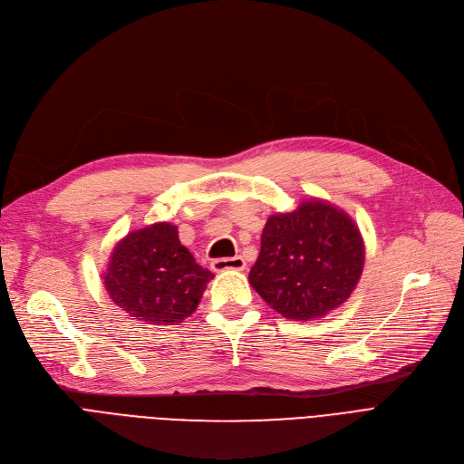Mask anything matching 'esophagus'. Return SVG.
<instances>
[{
    "instance_id": "obj_1",
    "label": "esophagus",
    "mask_w": 464,
    "mask_h": 464,
    "mask_svg": "<svg viewBox=\"0 0 464 464\" xmlns=\"http://www.w3.org/2000/svg\"><path fill=\"white\" fill-rule=\"evenodd\" d=\"M245 260L241 256H234V258H217L211 262L213 271H243L245 269Z\"/></svg>"
}]
</instances>
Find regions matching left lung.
I'll list each match as a JSON object with an SVG mask.
<instances>
[{
	"mask_svg": "<svg viewBox=\"0 0 464 464\" xmlns=\"http://www.w3.org/2000/svg\"><path fill=\"white\" fill-rule=\"evenodd\" d=\"M365 264L360 228L343 209L309 198L267 217L249 283L290 320L324 318L356 288Z\"/></svg>",
	"mask_w": 464,
	"mask_h": 464,
	"instance_id": "obj_1",
	"label": "left lung"
}]
</instances>
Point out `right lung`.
Instances as JSON below:
<instances>
[{
  "instance_id": "add662e5",
  "label": "right lung",
  "mask_w": 464,
  "mask_h": 464,
  "mask_svg": "<svg viewBox=\"0 0 464 464\" xmlns=\"http://www.w3.org/2000/svg\"><path fill=\"white\" fill-rule=\"evenodd\" d=\"M209 269L179 243L178 227L155 223L129 232L112 251L104 288L129 316L151 325H178L193 314Z\"/></svg>"
}]
</instances>
